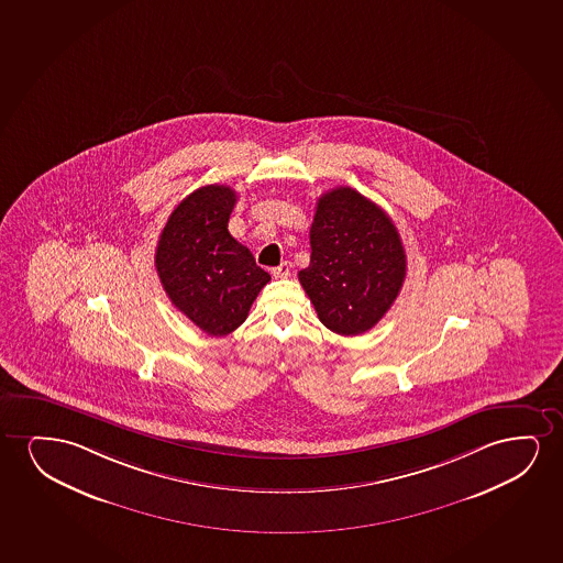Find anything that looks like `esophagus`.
I'll list each match as a JSON object with an SVG mask.
<instances>
[{
	"label": "esophagus",
	"instance_id": "obj_1",
	"mask_svg": "<svg viewBox=\"0 0 563 563\" xmlns=\"http://www.w3.org/2000/svg\"><path fill=\"white\" fill-rule=\"evenodd\" d=\"M271 275L275 278L288 277V275H290V263L283 262L280 265H277V267H273V269H271Z\"/></svg>",
	"mask_w": 563,
	"mask_h": 563
}]
</instances>
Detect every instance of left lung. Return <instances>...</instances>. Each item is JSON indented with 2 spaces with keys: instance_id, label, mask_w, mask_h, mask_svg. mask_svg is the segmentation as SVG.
Wrapping results in <instances>:
<instances>
[{
  "instance_id": "1",
  "label": "left lung",
  "mask_w": 563,
  "mask_h": 563,
  "mask_svg": "<svg viewBox=\"0 0 563 563\" xmlns=\"http://www.w3.org/2000/svg\"><path fill=\"white\" fill-rule=\"evenodd\" d=\"M309 244V267L298 278L319 321L342 336L373 329L398 298L408 269L393 219L340 186L317 200Z\"/></svg>"
}]
</instances>
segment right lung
Masks as SVG:
<instances>
[{
	"mask_svg": "<svg viewBox=\"0 0 563 563\" xmlns=\"http://www.w3.org/2000/svg\"><path fill=\"white\" fill-rule=\"evenodd\" d=\"M234 203L231 186L194 190L170 213L155 250V269L173 306L211 336L239 329L271 280L227 229Z\"/></svg>",
	"mask_w": 563,
	"mask_h": 563,
	"instance_id": "right-lung-1",
	"label": "right lung"
}]
</instances>
